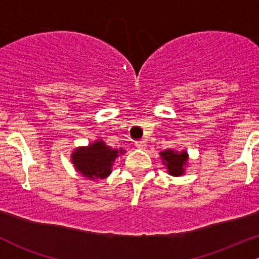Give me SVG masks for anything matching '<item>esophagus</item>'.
<instances>
[{
    "label": "esophagus",
    "mask_w": 259,
    "mask_h": 259,
    "mask_svg": "<svg viewBox=\"0 0 259 259\" xmlns=\"http://www.w3.org/2000/svg\"><path fill=\"white\" fill-rule=\"evenodd\" d=\"M135 144H137V146L139 149H144L145 148V142H144V140H139V142H137V143H135Z\"/></svg>",
    "instance_id": "1"
}]
</instances>
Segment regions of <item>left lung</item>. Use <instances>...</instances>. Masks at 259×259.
<instances>
[{"mask_svg": "<svg viewBox=\"0 0 259 259\" xmlns=\"http://www.w3.org/2000/svg\"><path fill=\"white\" fill-rule=\"evenodd\" d=\"M160 156L163 159V163H165L170 176H182L183 171H184L183 166L185 165V161H187V153L185 151L177 153V151L168 149L165 151H161Z\"/></svg>", "mask_w": 259, "mask_h": 259, "instance_id": "8db88e82", "label": "left lung"}]
</instances>
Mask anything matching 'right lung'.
I'll return each instance as SVG.
<instances>
[{
    "label": "right lung",
    "instance_id": "right-lung-1",
    "mask_svg": "<svg viewBox=\"0 0 259 259\" xmlns=\"http://www.w3.org/2000/svg\"><path fill=\"white\" fill-rule=\"evenodd\" d=\"M124 153L120 149V154ZM119 150L111 149L103 142H96L88 148H79L72 154L75 168L90 179H104L111 173V166Z\"/></svg>",
    "mask_w": 259,
    "mask_h": 259
}]
</instances>
